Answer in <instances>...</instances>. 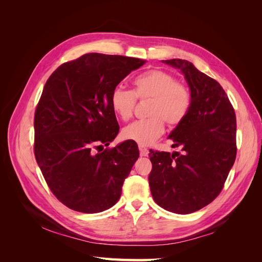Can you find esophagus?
<instances>
[{
  "label": "esophagus",
  "instance_id": "34e87169",
  "mask_svg": "<svg viewBox=\"0 0 262 262\" xmlns=\"http://www.w3.org/2000/svg\"><path fill=\"white\" fill-rule=\"evenodd\" d=\"M139 149H140L141 156H147V155H148V149H147L146 147L140 145V146H139Z\"/></svg>",
  "mask_w": 262,
  "mask_h": 262
}]
</instances>
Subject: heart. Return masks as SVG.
<instances>
[{
	"mask_svg": "<svg viewBox=\"0 0 262 262\" xmlns=\"http://www.w3.org/2000/svg\"><path fill=\"white\" fill-rule=\"evenodd\" d=\"M149 100L144 120L133 122L122 130V137L140 145H148L160 138L168 125L179 124L189 113L191 94L188 87L163 70H149L133 80V92L116 87L110 105L122 121L132 118L137 99Z\"/></svg>",
	"mask_w": 262,
	"mask_h": 262,
	"instance_id": "1",
	"label": "heart"
}]
</instances>
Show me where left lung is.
<instances>
[{
    "mask_svg": "<svg viewBox=\"0 0 262 262\" xmlns=\"http://www.w3.org/2000/svg\"><path fill=\"white\" fill-rule=\"evenodd\" d=\"M180 70L191 94L186 118L168 136L182 154L149 150L154 201L177 214L204 208L220 194L236 158V116L222 86L191 62L163 60Z\"/></svg>",
    "mask_w": 262,
    "mask_h": 262,
    "instance_id": "obj_1",
    "label": "left lung"
}]
</instances>
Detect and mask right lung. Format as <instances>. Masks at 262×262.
<instances>
[{"label": "right lung", "mask_w": 262, "mask_h": 262, "mask_svg": "<svg viewBox=\"0 0 262 262\" xmlns=\"http://www.w3.org/2000/svg\"><path fill=\"white\" fill-rule=\"evenodd\" d=\"M146 61L87 53L63 63L47 81L35 113V157L52 193L68 208L98 213L114 207L139 158L136 142L109 145L119 132L110 96Z\"/></svg>", "instance_id": "obj_1"}]
</instances>
